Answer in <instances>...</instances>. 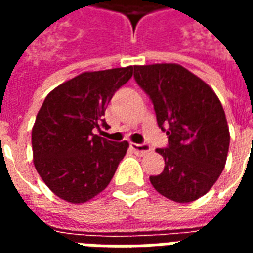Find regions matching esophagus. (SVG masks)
Returning a JSON list of instances; mask_svg holds the SVG:
<instances>
[{
	"instance_id": "esophagus-1",
	"label": "esophagus",
	"mask_w": 253,
	"mask_h": 253,
	"mask_svg": "<svg viewBox=\"0 0 253 253\" xmlns=\"http://www.w3.org/2000/svg\"><path fill=\"white\" fill-rule=\"evenodd\" d=\"M130 148L134 150V153L138 154V156H143L150 152V146L148 143H131Z\"/></svg>"
}]
</instances>
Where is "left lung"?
Returning <instances> with one entry per match:
<instances>
[{
  "mask_svg": "<svg viewBox=\"0 0 253 253\" xmlns=\"http://www.w3.org/2000/svg\"><path fill=\"white\" fill-rule=\"evenodd\" d=\"M134 78L153 101L169 142L156 149L165 167L150 176L152 186L173 202L199 199L218 180L228 157L230 134L221 101L203 80L177 63L134 66Z\"/></svg>",
  "mask_w": 253,
  "mask_h": 253,
  "instance_id": "8db88e82",
  "label": "left lung"
}]
</instances>
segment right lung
Listing matches in <instances>:
<instances>
[{
  "label": "right lung",
  "instance_id": "obj_1",
  "mask_svg": "<svg viewBox=\"0 0 253 253\" xmlns=\"http://www.w3.org/2000/svg\"><path fill=\"white\" fill-rule=\"evenodd\" d=\"M134 67L85 72L47 94L32 127L34 164L42 180L63 201L85 203L105 190L128 142L94 134L107 126L105 108Z\"/></svg>",
  "mask_w": 253,
  "mask_h": 253
}]
</instances>
